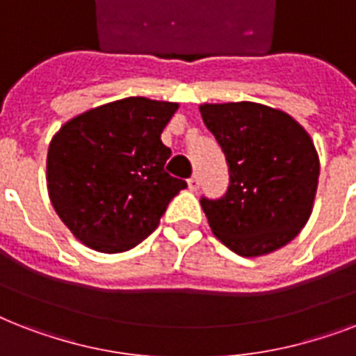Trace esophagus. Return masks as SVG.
<instances>
[{
	"instance_id": "esophagus-1",
	"label": "esophagus",
	"mask_w": 356,
	"mask_h": 356,
	"mask_svg": "<svg viewBox=\"0 0 356 356\" xmlns=\"http://www.w3.org/2000/svg\"><path fill=\"white\" fill-rule=\"evenodd\" d=\"M188 188L192 190V192H195V190L200 188V177H197V175H192V177L188 179Z\"/></svg>"
}]
</instances>
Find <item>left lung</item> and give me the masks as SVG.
Masks as SVG:
<instances>
[{
    "label": "left lung",
    "instance_id": "left-lung-1",
    "mask_svg": "<svg viewBox=\"0 0 356 356\" xmlns=\"http://www.w3.org/2000/svg\"><path fill=\"white\" fill-rule=\"evenodd\" d=\"M200 111L229 166L225 194L200 200L212 233L242 257L286 245L309 220L320 177L307 131L259 103L201 105Z\"/></svg>",
    "mask_w": 356,
    "mask_h": 356
}]
</instances>
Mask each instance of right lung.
<instances>
[{"label": "right lung", "mask_w": 356, "mask_h": 356, "mask_svg": "<svg viewBox=\"0 0 356 356\" xmlns=\"http://www.w3.org/2000/svg\"><path fill=\"white\" fill-rule=\"evenodd\" d=\"M177 103L125 97L70 120L47 151V190L64 225L88 248L120 253L161 223L186 181L164 170L161 133Z\"/></svg>", "instance_id": "right-lung-1"}]
</instances>
